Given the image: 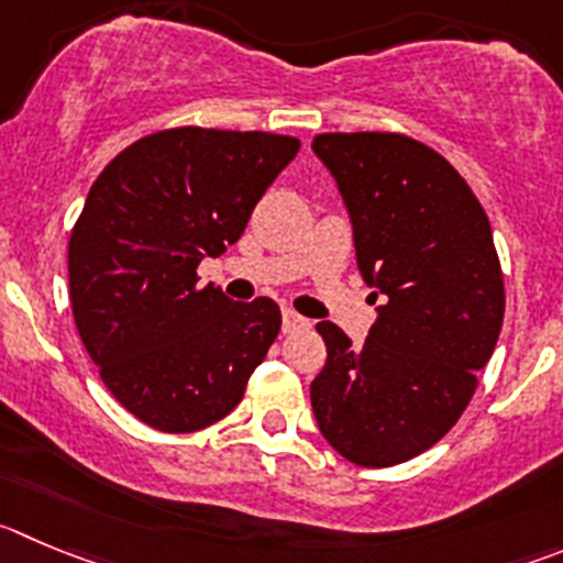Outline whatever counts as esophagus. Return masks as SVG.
<instances>
[{"mask_svg":"<svg viewBox=\"0 0 563 563\" xmlns=\"http://www.w3.org/2000/svg\"><path fill=\"white\" fill-rule=\"evenodd\" d=\"M309 320L301 318L298 312H292V309H285V314H282V329H285V334H290V331H298V329H307Z\"/></svg>","mask_w":563,"mask_h":563,"instance_id":"esophagus-1","label":"esophagus"}]
</instances>
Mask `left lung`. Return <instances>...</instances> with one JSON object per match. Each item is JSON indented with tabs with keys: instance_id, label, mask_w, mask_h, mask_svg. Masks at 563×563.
Listing matches in <instances>:
<instances>
[{
	"instance_id": "left-lung-1",
	"label": "left lung",
	"mask_w": 563,
	"mask_h": 563,
	"mask_svg": "<svg viewBox=\"0 0 563 563\" xmlns=\"http://www.w3.org/2000/svg\"><path fill=\"white\" fill-rule=\"evenodd\" d=\"M312 148L340 185L358 271L382 298L362 347L318 323L314 420L347 462L395 467L437 445L473 400L506 312L500 256L475 192L426 143L325 132Z\"/></svg>"
}]
</instances>
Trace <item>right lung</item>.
Listing matches in <instances>:
<instances>
[{
    "instance_id": "obj_1",
    "label": "right lung",
    "mask_w": 563,
    "mask_h": 563,
    "mask_svg": "<svg viewBox=\"0 0 563 563\" xmlns=\"http://www.w3.org/2000/svg\"><path fill=\"white\" fill-rule=\"evenodd\" d=\"M301 141L174 126L118 154L68 240L71 312L104 387L165 433L223 420L282 329L271 298L234 303L198 262L238 243Z\"/></svg>"
}]
</instances>
